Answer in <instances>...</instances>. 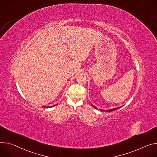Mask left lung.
Here are the masks:
<instances>
[{
	"label": "left lung",
	"mask_w": 157,
	"mask_h": 157,
	"mask_svg": "<svg viewBox=\"0 0 157 157\" xmlns=\"http://www.w3.org/2000/svg\"><path fill=\"white\" fill-rule=\"evenodd\" d=\"M92 104V103H91ZM92 105L93 106V107L94 108H95V109H97V110H100V111H103V112H112V111H113V110H117V109H120V107H122V106H121V107H117V108H114V109H109V110H102V109H98V108H97L95 106H94V105H92Z\"/></svg>",
	"instance_id": "8db88e82"
}]
</instances>
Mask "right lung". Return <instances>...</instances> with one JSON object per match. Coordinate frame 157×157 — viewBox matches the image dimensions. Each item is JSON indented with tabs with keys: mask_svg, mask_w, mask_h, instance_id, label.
Returning a JSON list of instances; mask_svg holds the SVG:
<instances>
[{
	"mask_svg": "<svg viewBox=\"0 0 157 157\" xmlns=\"http://www.w3.org/2000/svg\"><path fill=\"white\" fill-rule=\"evenodd\" d=\"M56 105H53V106H51V107H45V108H50V107H54V106H56Z\"/></svg>",
	"mask_w": 157,
	"mask_h": 157,
	"instance_id": "right-lung-1",
	"label": "right lung"
}]
</instances>
